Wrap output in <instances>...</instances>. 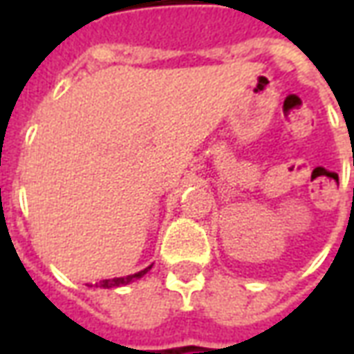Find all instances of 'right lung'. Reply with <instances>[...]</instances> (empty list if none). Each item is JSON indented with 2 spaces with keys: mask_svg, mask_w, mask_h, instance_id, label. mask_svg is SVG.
<instances>
[{
  "mask_svg": "<svg viewBox=\"0 0 354 354\" xmlns=\"http://www.w3.org/2000/svg\"><path fill=\"white\" fill-rule=\"evenodd\" d=\"M147 269H151V266L146 267L144 271H138V273L134 274H127V277H117V279H104V281L96 282L94 286L96 288H117V286H123V284H131L134 279H140V277H144L147 273ZM93 286V284H91Z\"/></svg>",
  "mask_w": 354,
  "mask_h": 354,
  "instance_id": "obj_1",
  "label": "right lung"
}]
</instances>
